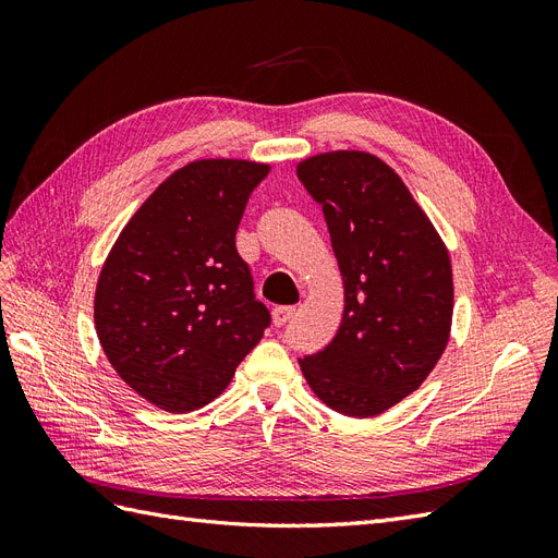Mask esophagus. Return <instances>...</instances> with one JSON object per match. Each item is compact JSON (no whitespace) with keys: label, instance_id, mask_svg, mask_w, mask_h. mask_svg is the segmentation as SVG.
<instances>
[{"label":"esophagus","instance_id":"esophagus-1","mask_svg":"<svg viewBox=\"0 0 558 558\" xmlns=\"http://www.w3.org/2000/svg\"><path fill=\"white\" fill-rule=\"evenodd\" d=\"M293 316H295V307H275V310H272V320H275L277 328L289 324V320H291Z\"/></svg>","mask_w":558,"mask_h":558}]
</instances>
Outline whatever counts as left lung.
Listing matches in <instances>:
<instances>
[{"label": "left lung", "instance_id": "left-lung-1", "mask_svg": "<svg viewBox=\"0 0 558 558\" xmlns=\"http://www.w3.org/2000/svg\"><path fill=\"white\" fill-rule=\"evenodd\" d=\"M298 179L324 207L344 281L332 342L300 359L312 391L347 416H375L424 384L449 342V253L408 185L379 158L335 150Z\"/></svg>", "mask_w": 558, "mask_h": 558}]
</instances>
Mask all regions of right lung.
I'll use <instances>...</instances> for the list:
<instances>
[{
	"label": "right lung",
	"instance_id": "obj_1",
	"mask_svg": "<svg viewBox=\"0 0 558 558\" xmlns=\"http://www.w3.org/2000/svg\"><path fill=\"white\" fill-rule=\"evenodd\" d=\"M267 172L248 160L181 167L130 218L99 275V344L118 377L165 412L221 396L272 324L234 246Z\"/></svg>",
	"mask_w": 558,
	"mask_h": 558
}]
</instances>
